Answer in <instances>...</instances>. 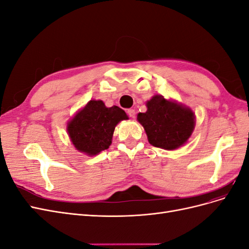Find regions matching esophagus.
<instances>
[{"label": "esophagus", "mask_w": 249, "mask_h": 249, "mask_svg": "<svg viewBox=\"0 0 249 249\" xmlns=\"http://www.w3.org/2000/svg\"><path fill=\"white\" fill-rule=\"evenodd\" d=\"M126 113L131 118H135V116H136V112H135V110H133V109H129L126 111Z\"/></svg>", "instance_id": "34e87169"}]
</instances>
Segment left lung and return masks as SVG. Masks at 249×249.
Masks as SVG:
<instances>
[{
    "instance_id": "8db88e82",
    "label": "left lung",
    "mask_w": 249,
    "mask_h": 249,
    "mask_svg": "<svg viewBox=\"0 0 249 249\" xmlns=\"http://www.w3.org/2000/svg\"><path fill=\"white\" fill-rule=\"evenodd\" d=\"M147 111L139 113L138 122L143 125L150 144L164 149L183 145L194 129V113L189 108L155 95L146 103Z\"/></svg>"
}]
</instances>
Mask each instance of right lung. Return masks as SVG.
<instances>
[{"instance_id":"add662e5","label":"right lung","mask_w":249,"mask_h":249,"mask_svg":"<svg viewBox=\"0 0 249 249\" xmlns=\"http://www.w3.org/2000/svg\"><path fill=\"white\" fill-rule=\"evenodd\" d=\"M127 119L125 112L117 106L107 108L102 101H90L67 125L74 147L94 156L109 148L116 124Z\"/></svg>"}]
</instances>
